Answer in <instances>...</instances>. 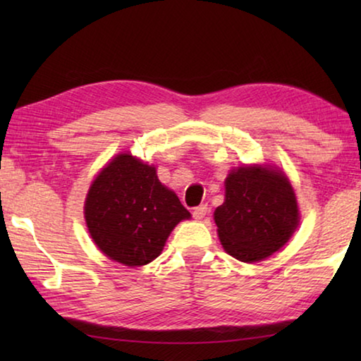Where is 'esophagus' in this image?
<instances>
[{
    "label": "esophagus",
    "instance_id": "1",
    "mask_svg": "<svg viewBox=\"0 0 361 361\" xmlns=\"http://www.w3.org/2000/svg\"><path fill=\"white\" fill-rule=\"evenodd\" d=\"M207 212H209V207H207V205H199V207H195V209L192 210V216L195 219H202L207 215Z\"/></svg>",
    "mask_w": 361,
    "mask_h": 361
}]
</instances>
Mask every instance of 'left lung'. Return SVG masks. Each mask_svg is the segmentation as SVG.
Returning <instances> with one entry per match:
<instances>
[{
    "label": "left lung",
    "instance_id": "obj_1",
    "mask_svg": "<svg viewBox=\"0 0 361 361\" xmlns=\"http://www.w3.org/2000/svg\"><path fill=\"white\" fill-rule=\"evenodd\" d=\"M224 186V202L213 216L226 252L243 262L279 252L299 223L296 195L282 170L243 166L231 170Z\"/></svg>",
    "mask_w": 361,
    "mask_h": 361
}]
</instances>
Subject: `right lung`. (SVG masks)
<instances>
[{
  "mask_svg": "<svg viewBox=\"0 0 361 361\" xmlns=\"http://www.w3.org/2000/svg\"><path fill=\"white\" fill-rule=\"evenodd\" d=\"M89 234L109 259L145 266L161 255L170 232L191 218L178 195L159 181L156 167L122 152L89 188L84 204Z\"/></svg>",
  "mask_w": 361,
  "mask_h": 361,
  "instance_id": "1",
  "label": "right lung"
}]
</instances>
